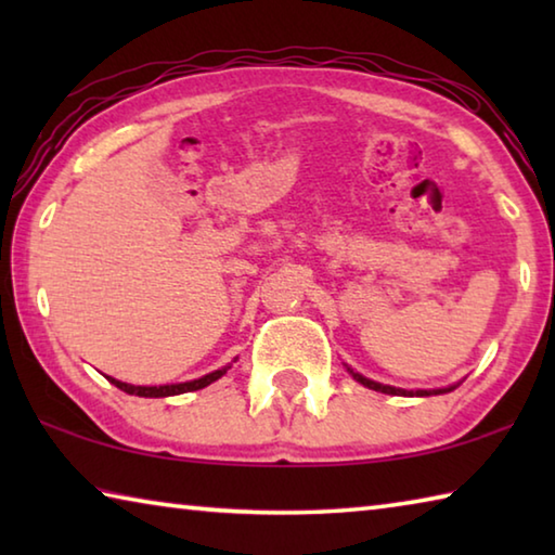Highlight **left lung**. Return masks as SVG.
<instances>
[{"instance_id": "obj_1", "label": "left lung", "mask_w": 555, "mask_h": 555, "mask_svg": "<svg viewBox=\"0 0 555 555\" xmlns=\"http://www.w3.org/2000/svg\"><path fill=\"white\" fill-rule=\"evenodd\" d=\"M352 374V377L364 384V387H370L374 391H382V393H391V397H413V391H403V389H397V387H387V384H379V382H372L367 377H362V374H357L352 370H347ZM443 391H450V389H434V391H416V397H430V393H443Z\"/></svg>"}]
</instances>
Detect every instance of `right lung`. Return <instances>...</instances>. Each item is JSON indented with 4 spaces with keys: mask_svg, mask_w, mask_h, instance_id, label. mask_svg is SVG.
<instances>
[{
    "mask_svg": "<svg viewBox=\"0 0 555 555\" xmlns=\"http://www.w3.org/2000/svg\"><path fill=\"white\" fill-rule=\"evenodd\" d=\"M228 372V367L222 370H215L210 374H205V377L201 379H193V382H183V384H164V387H131V384H125V382H117L107 377L112 384H115L117 389L127 391V393H134V397H152V399H158V397H176V393H185V391H198L203 387H208V384H212L215 379H220L222 374Z\"/></svg>",
    "mask_w": 555,
    "mask_h": 555,
    "instance_id": "add662e5",
    "label": "right lung"
}]
</instances>
